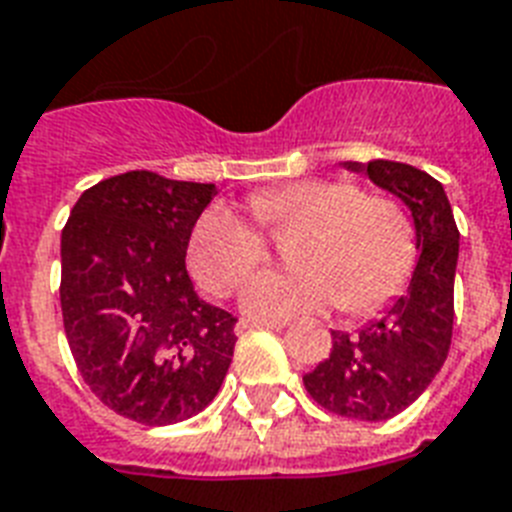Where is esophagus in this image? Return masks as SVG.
<instances>
[{"instance_id": "1", "label": "esophagus", "mask_w": 512, "mask_h": 512, "mask_svg": "<svg viewBox=\"0 0 512 512\" xmlns=\"http://www.w3.org/2000/svg\"><path fill=\"white\" fill-rule=\"evenodd\" d=\"M287 319H239L236 332H247V329H284Z\"/></svg>"}]
</instances>
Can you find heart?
<instances>
[{"label":"heart","instance_id":"heart-1","mask_svg":"<svg viewBox=\"0 0 512 512\" xmlns=\"http://www.w3.org/2000/svg\"><path fill=\"white\" fill-rule=\"evenodd\" d=\"M268 233H300L292 271H265L244 287V308L260 319L342 311L366 313L398 295L412 273L417 233L388 193L361 191L345 177H311L249 196ZM257 222V223H258ZM256 223V224H257ZM228 204H209L188 239V268L212 295H231L268 257V236Z\"/></svg>","mask_w":512,"mask_h":512}]
</instances>
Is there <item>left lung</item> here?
Segmentation results:
<instances>
[{
	"label": "left lung",
	"instance_id": "1",
	"mask_svg": "<svg viewBox=\"0 0 512 512\" xmlns=\"http://www.w3.org/2000/svg\"><path fill=\"white\" fill-rule=\"evenodd\" d=\"M412 209L420 263L385 316L358 332H332V353L303 377L327 412L380 422L414 404L444 366L454 327V268L460 231L444 185L412 164L348 162Z\"/></svg>",
	"mask_w": 512,
	"mask_h": 512
}]
</instances>
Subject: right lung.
Wrapping results in <instances>:
<instances>
[{"instance_id":"obj_1","label":"right lung","mask_w":512,"mask_h":512,"mask_svg":"<svg viewBox=\"0 0 512 512\" xmlns=\"http://www.w3.org/2000/svg\"><path fill=\"white\" fill-rule=\"evenodd\" d=\"M217 188L132 170L79 196L60 236V311L90 390L127 420L172 425L217 396L236 316L201 300L185 249Z\"/></svg>"}]
</instances>
